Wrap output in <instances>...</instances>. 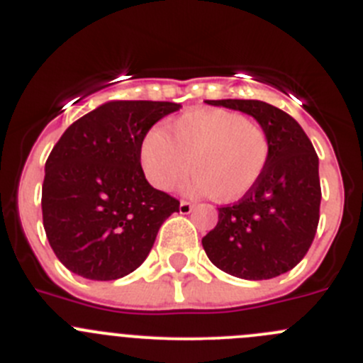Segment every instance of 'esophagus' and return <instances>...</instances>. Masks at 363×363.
Returning a JSON list of instances; mask_svg holds the SVG:
<instances>
[{
  "instance_id": "obj_1",
  "label": "esophagus",
  "mask_w": 363,
  "mask_h": 363,
  "mask_svg": "<svg viewBox=\"0 0 363 363\" xmlns=\"http://www.w3.org/2000/svg\"><path fill=\"white\" fill-rule=\"evenodd\" d=\"M193 203L188 202V200H181V206H179V211H181V214H189L193 211Z\"/></svg>"
}]
</instances>
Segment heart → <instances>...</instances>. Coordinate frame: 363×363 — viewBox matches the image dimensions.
Listing matches in <instances>:
<instances>
[{"instance_id":"obj_1","label":"heart","mask_w":363,"mask_h":363,"mask_svg":"<svg viewBox=\"0 0 363 363\" xmlns=\"http://www.w3.org/2000/svg\"><path fill=\"white\" fill-rule=\"evenodd\" d=\"M271 156L266 129L245 115L202 108L154 129L140 147V163L150 184L170 191L188 174V188L209 193L220 202H234L255 188Z\"/></svg>"}]
</instances>
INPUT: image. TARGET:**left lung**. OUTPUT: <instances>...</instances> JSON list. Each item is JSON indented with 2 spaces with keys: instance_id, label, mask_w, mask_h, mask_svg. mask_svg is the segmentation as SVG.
<instances>
[{
  "instance_id": "obj_1",
  "label": "left lung",
  "mask_w": 363,
  "mask_h": 363,
  "mask_svg": "<svg viewBox=\"0 0 363 363\" xmlns=\"http://www.w3.org/2000/svg\"><path fill=\"white\" fill-rule=\"evenodd\" d=\"M248 113L267 131L271 156L252 191L218 207L202 238L211 262L232 277L267 280L293 269L311 248L319 223L321 182L314 145L291 115L262 101H207Z\"/></svg>"
}]
</instances>
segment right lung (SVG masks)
<instances>
[{
  "label": "right lung",
  "mask_w": 363,
  "mask_h": 363,
  "mask_svg": "<svg viewBox=\"0 0 363 363\" xmlns=\"http://www.w3.org/2000/svg\"><path fill=\"white\" fill-rule=\"evenodd\" d=\"M181 104L111 101L67 128L45 161L42 221L60 262L90 280L129 275L179 202L147 182L140 147Z\"/></svg>",
  "instance_id": "obj_1"
}]
</instances>
